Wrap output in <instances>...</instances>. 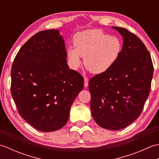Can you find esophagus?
<instances>
[{"label":"esophagus","instance_id":"34e87169","mask_svg":"<svg viewBox=\"0 0 159 159\" xmlns=\"http://www.w3.org/2000/svg\"><path fill=\"white\" fill-rule=\"evenodd\" d=\"M84 86L85 87L88 86V79H87V77L84 78Z\"/></svg>","mask_w":159,"mask_h":159}]
</instances>
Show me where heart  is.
Returning <instances> with one entry per match:
<instances>
[{
    "label": "heart",
    "instance_id": "heart-1",
    "mask_svg": "<svg viewBox=\"0 0 159 159\" xmlns=\"http://www.w3.org/2000/svg\"><path fill=\"white\" fill-rule=\"evenodd\" d=\"M74 48L67 50L70 67L77 70L84 58V66L91 72L100 74L107 72L116 64L123 49L122 42L116 36H110L99 30L91 29L75 36Z\"/></svg>",
    "mask_w": 159,
    "mask_h": 159
}]
</instances>
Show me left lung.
Listing matches in <instances>:
<instances>
[{"label": "left lung", "instance_id": "1", "mask_svg": "<svg viewBox=\"0 0 159 159\" xmlns=\"http://www.w3.org/2000/svg\"><path fill=\"white\" fill-rule=\"evenodd\" d=\"M123 38L117 62L90 79L91 111L100 127L118 130L139 117L151 89L154 67L141 40L124 28L113 26Z\"/></svg>", "mask_w": 159, "mask_h": 159}]
</instances>
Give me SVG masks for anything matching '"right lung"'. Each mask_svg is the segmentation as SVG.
I'll return each instance as SVG.
<instances>
[{
  "instance_id": "1",
  "label": "right lung",
  "mask_w": 159,
  "mask_h": 159,
  "mask_svg": "<svg viewBox=\"0 0 159 159\" xmlns=\"http://www.w3.org/2000/svg\"><path fill=\"white\" fill-rule=\"evenodd\" d=\"M59 30L39 31L17 54L11 92L18 113L38 130L52 132L66 124L70 108L84 86L79 73L67 64Z\"/></svg>"
}]
</instances>
